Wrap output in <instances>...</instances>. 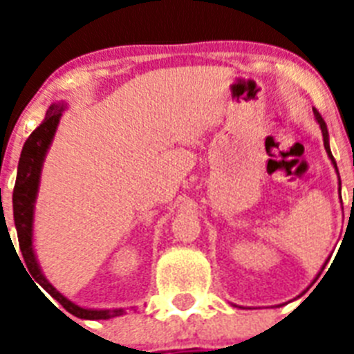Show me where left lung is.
Listing matches in <instances>:
<instances>
[{
  "mask_svg": "<svg viewBox=\"0 0 354 354\" xmlns=\"http://www.w3.org/2000/svg\"><path fill=\"white\" fill-rule=\"evenodd\" d=\"M314 117H315V122L319 124V127H321V133H323V142H324V149H326V154L328 158H330L331 165H333V168H335L337 171V177H339V192H340V175H339V168H337V162L335 159H333V154H331V149H330V134H328V127H326V122L323 120V117L319 115L317 109L314 108ZM324 266H326V262L323 264V270H324ZM319 274H321V271H319ZM319 274L315 278H319ZM303 294V292H301Z\"/></svg>",
  "mask_w": 354,
  "mask_h": 354,
  "instance_id": "left-lung-1",
  "label": "left lung"
}]
</instances>
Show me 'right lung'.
Listing matches in <instances>:
<instances>
[{"instance_id": "add662e5", "label": "right lung", "mask_w": 354, "mask_h": 354, "mask_svg": "<svg viewBox=\"0 0 354 354\" xmlns=\"http://www.w3.org/2000/svg\"><path fill=\"white\" fill-rule=\"evenodd\" d=\"M67 108L68 104L65 101L53 102L44 120L40 122V126L28 136L23 150H21V158H19L17 165V179H15L14 195H12L19 248L23 252L26 270L30 271L31 278H35L37 283L46 292L51 294V298L60 303L68 314L76 315L80 319H90V321L113 319L126 314V308H86V306L71 301L67 296H64L60 290L56 289L44 274L39 259H37L35 245H33V223H35V204L40 189V175H42L44 161H46L49 149H51L62 115ZM131 310H136V308L131 306Z\"/></svg>"}]
</instances>
